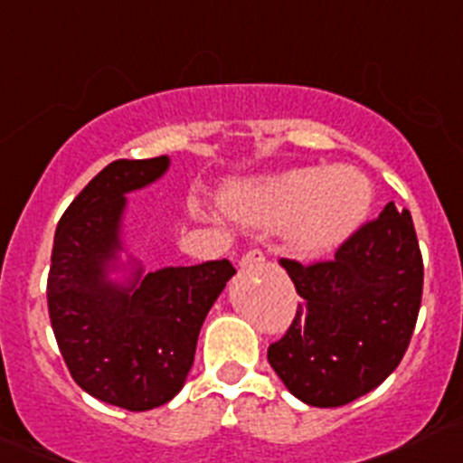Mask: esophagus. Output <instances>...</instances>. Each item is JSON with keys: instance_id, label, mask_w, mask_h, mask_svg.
<instances>
[{"instance_id": "obj_1", "label": "esophagus", "mask_w": 463, "mask_h": 463, "mask_svg": "<svg viewBox=\"0 0 463 463\" xmlns=\"http://www.w3.org/2000/svg\"><path fill=\"white\" fill-rule=\"evenodd\" d=\"M263 263H265V256H263V251H259V250L247 251V254L241 259V267H254V265H263Z\"/></svg>"}]
</instances>
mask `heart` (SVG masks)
<instances>
[{
  "mask_svg": "<svg viewBox=\"0 0 463 463\" xmlns=\"http://www.w3.org/2000/svg\"><path fill=\"white\" fill-rule=\"evenodd\" d=\"M373 203L368 178L352 166L292 169L232 187L222 198L236 221L283 227L289 250L312 256L332 250L359 227Z\"/></svg>",
  "mask_w": 463,
  "mask_h": 463,
  "instance_id": "b5f03b06",
  "label": "heart"
}]
</instances>
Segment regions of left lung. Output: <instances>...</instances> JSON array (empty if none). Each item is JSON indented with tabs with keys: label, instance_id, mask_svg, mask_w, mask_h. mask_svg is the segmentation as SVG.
<instances>
[{
	"label": "left lung",
	"instance_id": "1",
	"mask_svg": "<svg viewBox=\"0 0 463 463\" xmlns=\"http://www.w3.org/2000/svg\"><path fill=\"white\" fill-rule=\"evenodd\" d=\"M294 280L297 317L267 361L307 406L338 408L383 383L402 364L417 323L423 260L408 209L388 203L335 259H280Z\"/></svg>",
	"mask_w": 463,
	"mask_h": 463
}]
</instances>
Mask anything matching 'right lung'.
Instances as JSON below:
<instances>
[{"label":"right lung","mask_w":463,"mask_h":463,"mask_svg":"<svg viewBox=\"0 0 463 463\" xmlns=\"http://www.w3.org/2000/svg\"><path fill=\"white\" fill-rule=\"evenodd\" d=\"M169 156L116 160L69 204L51 254V326L75 383L111 406L142 412L171 402L194 365L204 317L236 274L227 259L145 271L125 250L127 194L149 187ZM125 270L122 281L110 276Z\"/></svg>","instance_id":"add662e5"}]
</instances>
